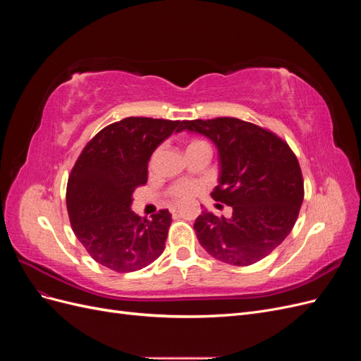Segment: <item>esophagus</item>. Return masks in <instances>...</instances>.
Masks as SVG:
<instances>
[{
  "instance_id": "34e87169",
  "label": "esophagus",
  "mask_w": 361,
  "mask_h": 361,
  "mask_svg": "<svg viewBox=\"0 0 361 361\" xmlns=\"http://www.w3.org/2000/svg\"><path fill=\"white\" fill-rule=\"evenodd\" d=\"M170 211H171V214H176L178 212V206H171Z\"/></svg>"
}]
</instances>
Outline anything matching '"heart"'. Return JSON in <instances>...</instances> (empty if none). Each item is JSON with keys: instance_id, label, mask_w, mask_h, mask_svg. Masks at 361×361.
Wrapping results in <instances>:
<instances>
[{"instance_id": "b5f03b06", "label": "heart", "mask_w": 361, "mask_h": 361, "mask_svg": "<svg viewBox=\"0 0 361 361\" xmlns=\"http://www.w3.org/2000/svg\"><path fill=\"white\" fill-rule=\"evenodd\" d=\"M202 143H203V141H200V140H192V141H190L188 147L197 146V145H202ZM200 191H202V185L199 182L180 180V182H176L174 185H171V188L169 190V195L176 202H185V200L194 197V195L199 194Z\"/></svg>"}]
</instances>
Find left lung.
Instances as JSON below:
<instances>
[{
	"mask_svg": "<svg viewBox=\"0 0 361 361\" xmlns=\"http://www.w3.org/2000/svg\"><path fill=\"white\" fill-rule=\"evenodd\" d=\"M218 149L220 179L211 192L232 216L203 211L194 223L200 245L228 265L247 267L274 251L297 221L304 180L297 157L271 130L235 117L183 120Z\"/></svg>",
	"mask_w": 361,
	"mask_h": 361,
	"instance_id": "left-lung-1",
	"label": "left lung"
}]
</instances>
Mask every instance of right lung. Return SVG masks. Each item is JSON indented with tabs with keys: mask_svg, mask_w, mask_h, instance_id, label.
<instances>
[{
	"mask_svg": "<svg viewBox=\"0 0 361 361\" xmlns=\"http://www.w3.org/2000/svg\"><path fill=\"white\" fill-rule=\"evenodd\" d=\"M180 125L179 120L126 117L99 130L76 159L66 190L69 220L97 264L133 272L162 255L171 214L162 209L147 220L130 211V203L135 188L147 182L154 150Z\"/></svg>",
	"mask_w": 361,
	"mask_h": 361,
	"instance_id": "add662e5",
	"label": "right lung"
}]
</instances>
